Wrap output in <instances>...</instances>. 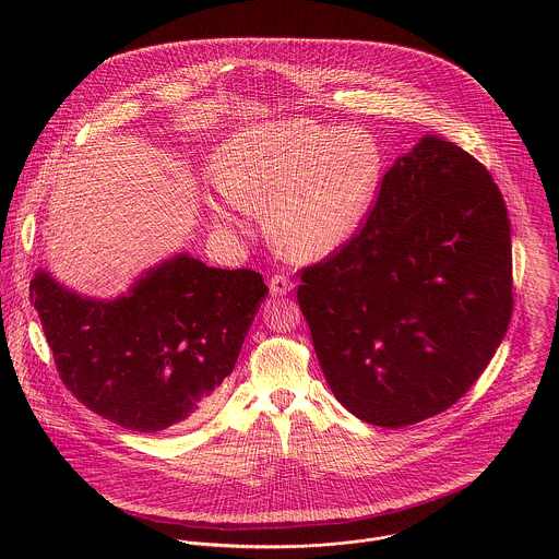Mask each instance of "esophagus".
Returning a JSON list of instances; mask_svg holds the SVG:
<instances>
[{"instance_id":"1","label":"esophagus","mask_w":559,"mask_h":559,"mask_svg":"<svg viewBox=\"0 0 559 559\" xmlns=\"http://www.w3.org/2000/svg\"><path fill=\"white\" fill-rule=\"evenodd\" d=\"M293 288H295V284H293L288 277H284V275H273V277L269 280V290H271L273 297L290 295Z\"/></svg>"}]
</instances>
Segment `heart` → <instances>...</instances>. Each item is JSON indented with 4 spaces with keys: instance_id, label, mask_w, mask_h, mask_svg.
<instances>
[{
    "instance_id": "b5f03b06",
    "label": "heart",
    "mask_w": 559,
    "mask_h": 559,
    "mask_svg": "<svg viewBox=\"0 0 559 559\" xmlns=\"http://www.w3.org/2000/svg\"><path fill=\"white\" fill-rule=\"evenodd\" d=\"M383 178V157L361 129L310 118L266 122L235 133L211 163L215 189L245 211H266L273 247L295 262H317L357 235ZM213 219L235 217L211 204Z\"/></svg>"
}]
</instances>
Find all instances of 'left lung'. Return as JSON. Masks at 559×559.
Listing matches in <instances>:
<instances>
[{"label": "left lung", "instance_id": "1", "mask_svg": "<svg viewBox=\"0 0 559 559\" xmlns=\"http://www.w3.org/2000/svg\"><path fill=\"white\" fill-rule=\"evenodd\" d=\"M322 374L355 417L417 424L463 399L512 317L510 219L488 169L426 135L381 180L366 226L301 271Z\"/></svg>", "mask_w": 559, "mask_h": 559}]
</instances>
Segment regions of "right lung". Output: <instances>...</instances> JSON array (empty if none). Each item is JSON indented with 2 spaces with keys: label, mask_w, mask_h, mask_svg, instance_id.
Wrapping results in <instances>:
<instances>
[{
  "label": "right lung",
  "mask_w": 559,
  "mask_h": 559,
  "mask_svg": "<svg viewBox=\"0 0 559 559\" xmlns=\"http://www.w3.org/2000/svg\"><path fill=\"white\" fill-rule=\"evenodd\" d=\"M266 295L260 273L206 266L187 251L109 301L83 297L43 269L29 282L67 390L138 432L193 424L213 406Z\"/></svg>",
  "instance_id": "right-lung-1"
}]
</instances>
